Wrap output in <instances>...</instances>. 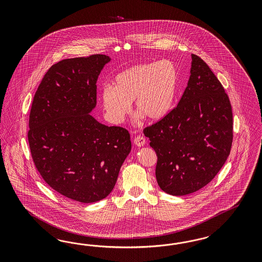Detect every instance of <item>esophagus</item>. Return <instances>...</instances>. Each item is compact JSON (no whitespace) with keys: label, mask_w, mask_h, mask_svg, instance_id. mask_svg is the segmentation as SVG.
<instances>
[{"label":"esophagus","mask_w":262,"mask_h":262,"mask_svg":"<svg viewBox=\"0 0 262 262\" xmlns=\"http://www.w3.org/2000/svg\"><path fill=\"white\" fill-rule=\"evenodd\" d=\"M135 146L143 147L145 145V138L143 136H136L134 140Z\"/></svg>","instance_id":"34e87169"}]
</instances>
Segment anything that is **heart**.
Returning a JSON list of instances; mask_svg holds the SVG:
<instances>
[{"mask_svg":"<svg viewBox=\"0 0 262 262\" xmlns=\"http://www.w3.org/2000/svg\"><path fill=\"white\" fill-rule=\"evenodd\" d=\"M178 88V71L170 60L137 64L118 73L113 86L105 84L100 94L106 118L114 124L122 123L135 111L149 121L163 119L174 103Z\"/></svg>","mask_w":262,"mask_h":262,"instance_id":"b5f03b06","label":"heart"}]
</instances>
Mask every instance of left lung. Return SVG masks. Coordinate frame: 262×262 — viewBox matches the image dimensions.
<instances>
[{"mask_svg":"<svg viewBox=\"0 0 262 262\" xmlns=\"http://www.w3.org/2000/svg\"><path fill=\"white\" fill-rule=\"evenodd\" d=\"M190 77L177 107L144 129L157 152L161 190L183 196L210 183L230 155L232 111L229 97L207 64L191 55Z\"/></svg>","mask_w":262,"mask_h":262,"instance_id":"1","label":"left lung"}]
</instances>
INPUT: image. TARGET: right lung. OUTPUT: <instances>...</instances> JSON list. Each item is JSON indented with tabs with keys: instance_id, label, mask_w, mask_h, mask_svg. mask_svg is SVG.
<instances>
[{
	"instance_id": "add662e5",
	"label": "right lung",
	"mask_w": 262,
	"mask_h": 262,
	"mask_svg": "<svg viewBox=\"0 0 262 262\" xmlns=\"http://www.w3.org/2000/svg\"><path fill=\"white\" fill-rule=\"evenodd\" d=\"M111 60L93 55L57 62L32 101L28 138L34 164L54 190L79 203L111 194L132 149L127 129L107 127L90 114L97 79Z\"/></svg>"
}]
</instances>
